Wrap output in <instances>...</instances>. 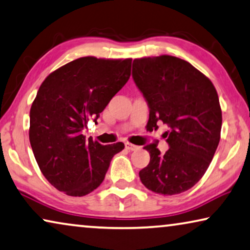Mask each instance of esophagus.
<instances>
[{
    "mask_svg": "<svg viewBox=\"0 0 250 250\" xmlns=\"http://www.w3.org/2000/svg\"><path fill=\"white\" fill-rule=\"evenodd\" d=\"M125 148L128 149V150H130V151H133V150H137L138 148V146H136V145H132V144H130V143H125Z\"/></svg>",
    "mask_w": 250,
    "mask_h": 250,
    "instance_id": "1",
    "label": "esophagus"
}]
</instances>
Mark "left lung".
<instances>
[{"mask_svg": "<svg viewBox=\"0 0 250 250\" xmlns=\"http://www.w3.org/2000/svg\"><path fill=\"white\" fill-rule=\"evenodd\" d=\"M132 78L148 104L151 129L159 122L169 128L165 154L155 144L144 147L150 162L139 172L141 183L163 195L188 191L207 172L220 141L218 93L206 75L174 56L135 59Z\"/></svg>", "mask_w": 250, "mask_h": 250, "instance_id": "left-lung-1", "label": "left lung"}]
</instances>
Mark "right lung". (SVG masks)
Listing matches in <instances>:
<instances>
[{
  "instance_id": "obj_1",
  "label": "right lung",
  "mask_w": 250,
  "mask_h": 250,
  "mask_svg": "<svg viewBox=\"0 0 250 250\" xmlns=\"http://www.w3.org/2000/svg\"><path fill=\"white\" fill-rule=\"evenodd\" d=\"M132 59L82 57L47 76L30 110L29 139L43 176L58 191L84 196L98 188L122 143L85 140L88 120L96 122L125 86Z\"/></svg>"
}]
</instances>
